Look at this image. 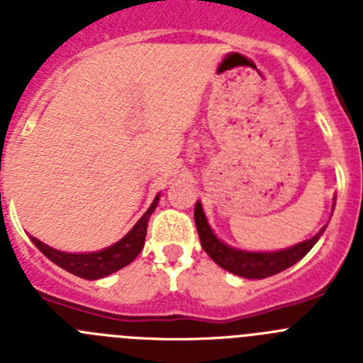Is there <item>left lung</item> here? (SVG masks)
<instances>
[{
  "label": "left lung",
  "instance_id": "8db88e82",
  "mask_svg": "<svg viewBox=\"0 0 363 363\" xmlns=\"http://www.w3.org/2000/svg\"><path fill=\"white\" fill-rule=\"evenodd\" d=\"M194 221H196L198 236H200L203 251L221 269H225L233 274H238L242 278H251V280H262V278L272 277V274H278V272L296 264L298 259L303 258L313 249V245L318 242L327 227H322L320 233L314 234L313 238L296 243L289 249H281V251L277 252H251L234 249V247H229L220 238H216V234L213 233V229L207 223V218H205L200 201H196V207H194Z\"/></svg>",
  "mask_w": 363,
  "mask_h": 363
}]
</instances>
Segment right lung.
<instances>
[{
    "instance_id": "add662e5",
    "label": "right lung",
    "mask_w": 363,
    "mask_h": 363,
    "mask_svg": "<svg viewBox=\"0 0 363 363\" xmlns=\"http://www.w3.org/2000/svg\"><path fill=\"white\" fill-rule=\"evenodd\" d=\"M160 201V194L154 198V201L150 203V207L147 209V213L143 214L140 220H138L136 225L125 234L120 242H116L114 245L107 247L104 251L96 252H79V255H74V252H63L52 249V247L45 245L43 242H40L38 238L30 236L32 243L43 252L49 259H52L54 264L60 265L65 271L72 272L76 277L85 278V280H98V278H105L112 272L120 271L125 265H129L140 251L145 245V234H147V223H149L150 214L154 213L156 205Z\"/></svg>"
}]
</instances>
